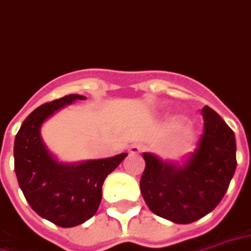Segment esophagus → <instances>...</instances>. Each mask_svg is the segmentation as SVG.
Returning a JSON list of instances; mask_svg holds the SVG:
<instances>
[{
  "mask_svg": "<svg viewBox=\"0 0 251 251\" xmlns=\"http://www.w3.org/2000/svg\"><path fill=\"white\" fill-rule=\"evenodd\" d=\"M142 150H143V147H142L140 144H132V146L129 147V150H128V151H129V153H131V155H138V153L142 152Z\"/></svg>",
  "mask_w": 251,
  "mask_h": 251,
  "instance_id": "obj_1",
  "label": "esophagus"
}]
</instances>
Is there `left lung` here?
I'll list each match as a JSON object with an SVG mask.
<instances>
[{
  "label": "left lung",
  "instance_id": "left-lung-1",
  "mask_svg": "<svg viewBox=\"0 0 251 251\" xmlns=\"http://www.w3.org/2000/svg\"><path fill=\"white\" fill-rule=\"evenodd\" d=\"M203 133L183 164L143 152L140 191L153 214L174 223H191L211 213L227 191L237 167L233 129L214 109L202 108Z\"/></svg>",
  "mask_w": 251,
  "mask_h": 251
}]
</instances>
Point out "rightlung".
<instances>
[{"label":"right lung","instance_id":"obj_1","mask_svg":"<svg viewBox=\"0 0 251 251\" xmlns=\"http://www.w3.org/2000/svg\"><path fill=\"white\" fill-rule=\"evenodd\" d=\"M81 95H68L36 108L14 139V171L20 187L36 213L61 227L81 225L96 214L105 178L127 153L78 163H61L41 138L44 122Z\"/></svg>","mask_w":251,"mask_h":251}]
</instances>
